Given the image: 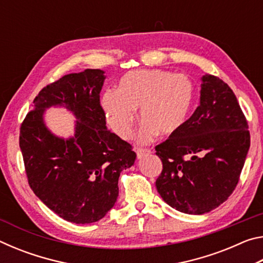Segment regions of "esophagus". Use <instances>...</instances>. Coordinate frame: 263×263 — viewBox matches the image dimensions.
I'll return each instance as SVG.
<instances>
[{"mask_svg": "<svg viewBox=\"0 0 263 263\" xmlns=\"http://www.w3.org/2000/svg\"><path fill=\"white\" fill-rule=\"evenodd\" d=\"M136 152H137L138 159H140V158L144 157L145 154H149L151 153V149L149 148H144V147H137Z\"/></svg>", "mask_w": 263, "mask_h": 263, "instance_id": "1", "label": "esophagus"}]
</instances>
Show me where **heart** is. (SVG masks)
<instances>
[{
    "label": "heart",
    "mask_w": 263,
    "mask_h": 263,
    "mask_svg": "<svg viewBox=\"0 0 263 263\" xmlns=\"http://www.w3.org/2000/svg\"><path fill=\"white\" fill-rule=\"evenodd\" d=\"M193 101V86L182 74L161 69L132 70L123 75L116 90L101 97L106 122L121 138L131 136L139 108L140 141L171 135L184 123Z\"/></svg>",
    "instance_id": "b5f03b06"
}]
</instances>
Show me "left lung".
I'll list each match as a JSON object with an SVG mask.
<instances>
[{
    "label": "left lung",
    "instance_id": "left-lung-1",
    "mask_svg": "<svg viewBox=\"0 0 263 263\" xmlns=\"http://www.w3.org/2000/svg\"><path fill=\"white\" fill-rule=\"evenodd\" d=\"M249 145L248 124L232 89L219 78L203 75L197 109L155 146L162 161L158 193L180 212H210L237 186Z\"/></svg>",
    "mask_w": 263,
    "mask_h": 263
}]
</instances>
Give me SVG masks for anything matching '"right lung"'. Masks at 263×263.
I'll list each match as a JSON object with an SVG mask.
<instances>
[{
  "mask_svg": "<svg viewBox=\"0 0 263 263\" xmlns=\"http://www.w3.org/2000/svg\"><path fill=\"white\" fill-rule=\"evenodd\" d=\"M101 69L72 73L44 87L21 125L20 147L29 185L62 219L90 224L103 218L118 197V179L137 158L128 142L110 132L101 106ZM65 106L78 119L69 140L43 123L50 106Z\"/></svg>",
  "mask_w": 263,
  "mask_h": 263,
  "instance_id": "right-lung-1",
  "label": "right lung"
}]
</instances>
